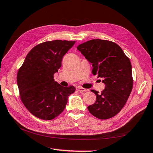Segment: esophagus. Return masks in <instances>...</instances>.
Listing matches in <instances>:
<instances>
[{
  "label": "esophagus",
  "instance_id": "obj_1",
  "mask_svg": "<svg viewBox=\"0 0 153 153\" xmlns=\"http://www.w3.org/2000/svg\"><path fill=\"white\" fill-rule=\"evenodd\" d=\"M77 90L78 91L81 92V93H82V92H85V91H87L86 89H85V88H83V87H77Z\"/></svg>",
  "mask_w": 153,
  "mask_h": 153
}]
</instances>
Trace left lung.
Wrapping results in <instances>:
<instances>
[{
  "label": "left lung",
  "instance_id": "left-lung-1",
  "mask_svg": "<svg viewBox=\"0 0 153 153\" xmlns=\"http://www.w3.org/2000/svg\"><path fill=\"white\" fill-rule=\"evenodd\" d=\"M77 50L92 63V73L102 77L105 88L97 96L94 104L88 106L92 115L100 119L114 117L123 109L133 87L132 65L119 45L109 40L96 39L79 45Z\"/></svg>",
  "mask_w": 153,
  "mask_h": 153
}]
</instances>
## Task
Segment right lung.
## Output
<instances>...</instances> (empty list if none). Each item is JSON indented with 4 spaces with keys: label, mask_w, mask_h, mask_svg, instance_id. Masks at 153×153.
I'll return each mask as SVG.
<instances>
[{
    "label": "right lung",
    "mask_w": 153,
    "mask_h": 153,
    "mask_svg": "<svg viewBox=\"0 0 153 153\" xmlns=\"http://www.w3.org/2000/svg\"><path fill=\"white\" fill-rule=\"evenodd\" d=\"M75 41L53 40L35 46L28 52L17 72L20 98L26 108L39 119L51 120L59 115L75 92L74 86L64 87L53 75L61 66L63 56Z\"/></svg>",
    "instance_id": "right-lung-1"
}]
</instances>
